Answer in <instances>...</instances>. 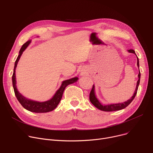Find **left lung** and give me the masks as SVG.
<instances>
[{"mask_svg":"<svg viewBox=\"0 0 153 153\" xmlns=\"http://www.w3.org/2000/svg\"><path fill=\"white\" fill-rule=\"evenodd\" d=\"M128 51L136 54L135 51L133 50H128ZM137 66L139 68V67H140L139 66V59H138V57H137ZM139 71H140V69H139ZM138 81H137V84H136V87L134 93V94H133L132 97L129 100H128L127 101H125L123 103L108 104V105H102V104L97 99V97H96L95 94V86H94V85H93V87L92 88V90L90 92V95H89V99H90L91 102L93 104V105L96 108H97L98 109H99L100 110L105 111H117V110H122V109H123V108H126L133 101V100L135 97L136 93H137L138 86H139V84H140V76H141L140 72H139V74H138Z\"/></svg>","mask_w":153,"mask_h":153,"instance_id":"left-lung-1","label":"left lung"}]
</instances>
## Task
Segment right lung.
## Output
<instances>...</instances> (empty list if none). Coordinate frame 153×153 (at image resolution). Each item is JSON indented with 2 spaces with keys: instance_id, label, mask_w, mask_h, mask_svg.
I'll return each instance as SVG.
<instances>
[{
  "instance_id": "add662e5",
  "label": "right lung",
  "mask_w": 153,
  "mask_h": 153,
  "mask_svg": "<svg viewBox=\"0 0 153 153\" xmlns=\"http://www.w3.org/2000/svg\"><path fill=\"white\" fill-rule=\"evenodd\" d=\"M31 43V40H28L25 43H24L21 49L19 51V55L16 59L15 62V66L13 69V73L12 75V84L13 90L15 92V95L17 97L19 102L20 103L21 105L23 106V108H25L26 110L30 111L31 112H35V113H46V112H49L56 108L58 106L59 103L60 102L63 92L65 89V88L69 84H71L74 82H76L77 80L78 77H73L68 80L64 81L62 82V84L59 89L56 91L53 97L49 100H47L46 102H39L37 101L31 100L25 98L18 91L17 85H16V77H15V69L16 67L17 66V63L21 57V56L23 52L25 51V50L27 48V46Z\"/></svg>"
}]
</instances>
